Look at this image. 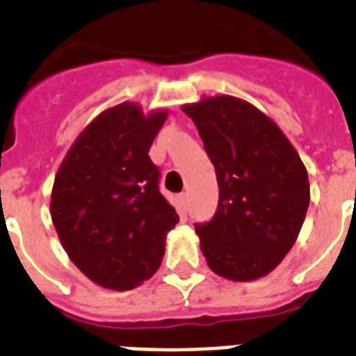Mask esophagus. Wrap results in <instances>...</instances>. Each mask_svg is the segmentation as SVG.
I'll list each match as a JSON object with an SVG mask.
<instances>
[{"mask_svg": "<svg viewBox=\"0 0 356 356\" xmlns=\"http://www.w3.org/2000/svg\"><path fill=\"white\" fill-rule=\"evenodd\" d=\"M180 208L181 211H187V206H189V195L187 193H180Z\"/></svg>", "mask_w": 356, "mask_h": 356, "instance_id": "obj_1", "label": "esophagus"}]
</instances>
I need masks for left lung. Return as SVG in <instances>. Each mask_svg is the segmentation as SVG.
<instances>
[{
  "instance_id": "8db88e82",
  "label": "left lung",
  "mask_w": 356,
  "mask_h": 356,
  "mask_svg": "<svg viewBox=\"0 0 356 356\" xmlns=\"http://www.w3.org/2000/svg\"><path fill=\"white\" fill-rule=\"evenodd\" d=\"M181 111L197 126L219 184L216 217L195 227L209 269L236 282L266 277L301 232L307 167L282 129L241 98L202 96Z\"/></svg>"
}]
</instances>
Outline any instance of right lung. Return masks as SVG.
Here are the masks:
<instances>
[{"label": "right lung", "instance_id": "add662e5", "mask_svg": "<svg viewBox=\"0 0 356 356\" xmlns=\"http://www.w3.org/2000/svg\"><path fill=\"white\" fill-rule=\"evenodd\" d=\"M167 109L124 102L92 118L55 175L49 213L74 266L102 288L134 290L161 266L178 213L148 150Z\"/></svg>", "mask_w": 356, "mask_h": 356}]
</instances>
